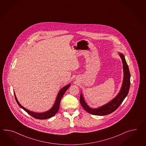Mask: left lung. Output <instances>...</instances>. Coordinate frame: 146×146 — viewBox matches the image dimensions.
I'll return each mask as SVG.
<instances>
[{
  "label": "left lung",
  "mask_w": 146,
  "mask_h": 146,
  "mask_svg": "<svg viewBox=\"0 0 146 146\" xmlns=\"http://www.w3.org/2000/svg\"><path fill=\"white\" fill-rule=\"evenodd\" d=\"M119 54L123 63L124 74L123 83L120 92L110 102L98 109H92L89 107L85 102V100L81 93L80 95V102L83 109L89 113L96 115H105L111 113L117 109L125 99V98L128 95L130 86V73L128 64L126 62L124 56L121 53H119Z\"/></svg>",
  "instance_id": "left-lung-1"
}]
</instances>
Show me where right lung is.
I'll list each match as a JSON object with an SVG mask.
<instances>
[{"label":"right lung","mask_w":146,"mask_h":146,"mask_svg":"<svg viewBox=\"0 0 146 146\" xmlns=\"http://www.w3.org/2000/svg\"><path fill=\"white\" fill-rule=\"evenodd\" d=\"M70 84H68L60 90V92L57 94L56 99L55 102L54 103L53 107L50 109V110L47 111L46 112H43V113H36V112L30 111L29 110L25 109V108L23 107L22 106H21V104L18 102V100L17 99L16 96H15V94L14 93L15 98L16 101L17 103H18L19 106L23 110H24L26 112H27L30 115H31L32 117L35 118V119H40V120L47 119L53 117L54 115L57 113V111L59 109V108H60V100L62 99L63 96L64 95L65 92H66V91L70 87Z\"/></svg>","instance_id":"obj_1"}]
</instances>
